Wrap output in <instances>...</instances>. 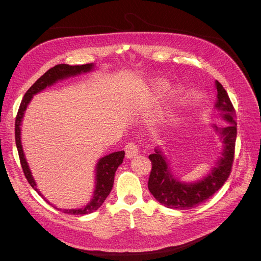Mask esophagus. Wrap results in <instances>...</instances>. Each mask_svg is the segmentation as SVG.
<instances>
[{"label": "esophagus", "instance_id": "obj_1", "mask_svg": "<svg viewBox=\"0 0 261 261\" xmlns=\"http://www.w3.org/2000/svg\"><path fill=\"white\" fill-rule=\"evenodd\" d=\"M125 152L126 158H127V159H132V158L136 156L139 153V148L134 143H129L125 146Z\"/></svg>", "mask_w": 261, "mask_h": 261}]
</instances>
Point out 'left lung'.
Masks as SVG:
<instances>
[{"instance_id":"obj_1","label":"left lung","mask_w":261,"mask_h":261,"mask_svg":"<svg viewBox=\"0 0 261 261\" xmlns=\"http://www.w3.org/2000/svg\"><path fill=\"white\" fill-rule=\"evenodd\" d=\"M215 87L217 100L213 108L227 124L224 127H218L216 124L211 125V128L221 143L220 156L215 167H211L202 178L195 181H185L173 174L170 161L161 148H155L154 153L149 155L152 169L150 172L148 188L155 200L164 207L176 210L192 209L217 193L230 175L238 133L236 114L223 86L216 81Z\"/></svg>"}]
</instances>
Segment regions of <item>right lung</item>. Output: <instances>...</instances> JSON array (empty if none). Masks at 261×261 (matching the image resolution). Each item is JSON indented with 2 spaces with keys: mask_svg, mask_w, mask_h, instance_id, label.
<instances>
[{
  "mask_svg": "<svg viewBox=\"0 0 261 261\" xmlns=\"http://www.w3.org/2000/svg\"><path fill=\"white\" fill-rule=\"evenodd\" d=\"M94 67H96V65H94L93 63H90V64L75 65V66L67 65V64H59L57 66L50 68L48 72L44 73L40 78H39V80L31 86L28 89V91L25 93V96H23L21 100V103L18 110L16 121H15V139H16V147L18 150L23 174H25L28 183L46 202L51 204L53 208L58 209L64 213H67V215H88V213L98 210L102 206V203L105 202L107 197L112 191L115 172L117 168L123 163L125 152L124 151L112 152L108 155L100 158L98 160L96 164V169H94V172H96V177H94L96 178V181H94L93 195L90 201L87 203L86 206H84L83 208H76V209L57 208L54 204H52L50 201L46 200V198H44V196L41 194V192L37 188V184L33 174H31V171L29 169V165L25 156V152H23V149H22L20 126H21L23 115H25V111L27 110L30 101L34 98L35 94L41 92L46 88V87H51L54 84H57L58 82L67 80L69 77H75L81 74L90 73L94 69Z\"/></svg>",
  "mask_w": 261,
  "mask_h": 261,
  "instance_id": "right-lung-1",
  "label": "right lung"
}]
</instances>
